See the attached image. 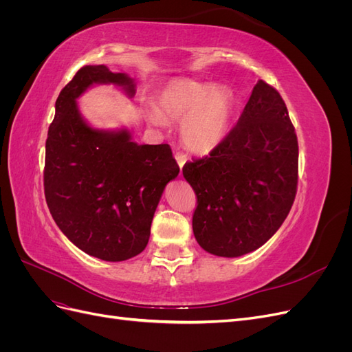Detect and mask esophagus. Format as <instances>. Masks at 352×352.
<instances>
[{"mask_svg":"<svg viewBox=\"0 0 352 352\" xmlns=\"http://www.w3.org/2000/svg\"><path fill=\"white\" fill-rule=\"evenodd\" d=\"M175 158H176V162H177V164H179L180 168H182V167L185 166V163L188 162V155H186L185 153H180V151H176Z\"/></svg>","mask_w":352,"mask_h":352,"instance_id":"34e87169","label":"esophagus"}]
</instances>
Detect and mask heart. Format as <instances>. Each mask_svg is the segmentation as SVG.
Wrapping results in <instances>:
<instances>
[{
  "label": "heart",
  "instance_id": "b5f03b06",
  "mask_svg": "<svg viewBox=\"0 0 352 352\" xmlns=\"http://www.w3.org/2000/svg\"><path fill=\"white\" fill-rule=\"evenodd\" d=\"M155 109L145 110L146 122L162 127L180 120L184 144L195 153H208L225 140L235 111L230 91L194 78L175 76L158 88Z\"/></svg>",
  "mask_w": 352,
  "mask_h": 352
}]
</instances>
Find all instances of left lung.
<instances>
[{"mask_svg": "<svg viewBox=\"0 0 352 352\" xmlns=\"http://www.w3.org/2000/svg\"><path fill=\"white\" fill-rule=\"evenodd\" d=\"M197 194V242L219 257L260 248L282 226L298 185V141L280 94L258 80L236 126L182 168Z\"/></svg>", "mask_w": 352, "mask_h": 352, "instance_id": "1", "label": "left lung"}]
</instances>
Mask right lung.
Listing matches in <instances>:
<instances>
[{
  "instance_id": "1",
  "label": "right lung",
  "mask_w": 352,
  "mask_h": 352,
  "mask_svg": "<svg viewBox=\"0 0 352 352\" xmlns=\"http://www.w3.org/2000/svg\"><path fill=\"white\" fill-rule=\"evenodd\" d=\"M100 83L135 95L133 79L102 65L79 69L61 89L45 144V199L79 250L124 261L145 250L158 201L179 166L167 144L140 145L127 129L101 131L85 122L78 98Z\"/></svg>"
}]
</instances>
